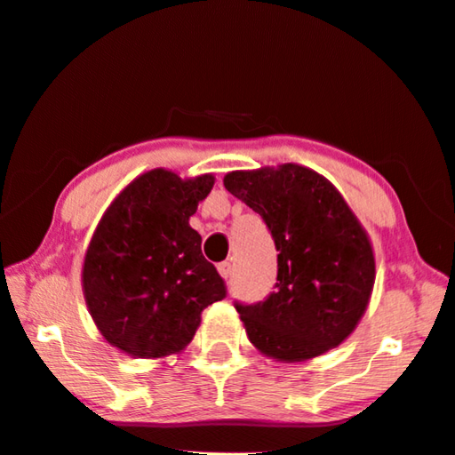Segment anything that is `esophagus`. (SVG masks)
Segmentation results:
<instances>
[{"mask_svg":"<svg viewBox=\"0 0 455 455\" xmlns=\"http://www.w3.org/2000/svg\"><path fill=\"white\" fill-rule=\"evenodd\" d=\"M219 273H220V277L228 279V277H230V273H233V265H230L228 261H222V263H219Z\"/></svg>","mask_w":455,"mask_h":455,"instance_id":"esophagus-1","label":"esophagus"}]
</instances>
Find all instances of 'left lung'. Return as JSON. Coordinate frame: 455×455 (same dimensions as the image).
Listing matches in <instances>:
<instances>
[{"instance_id":"8db88e82","label":"left lung","mask_w":455,"mask_h":455,"mask_svg":"<svg viewBox=\"0 0 455 455\" xmlns=\"http://www.w3.org/2000/svg\"><path fill=\"white\" fill-rule=\"evenodd\" d=\"M222 182L261 214L279 251L275 291L235 304L249 340L281 363L336 348L364 315L374 285L372 244L342 194L298 164L230 172Z\"/></svg>"}]
</instances>
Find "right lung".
Segmentation results:
<instances>
[{"instance_id":"right-lung-1","label":"right lung","mask_w":455,"mask_h":455,"mask_svg":"<svg viewBox=\"0 0 455 455\" xmlns=\"http://www.w3.org/2000/svg\"><path fill=\"white\" fill-rule=\"evenodd\" d=\"M212 186V174L182 180L149 170L100 219L84 255L83 293L100 334L125 355H178L196 334L202 309L227 298L188 222Z\"/></svg>"}]
</instances>
